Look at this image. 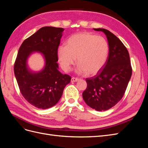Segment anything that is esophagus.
I'll list each match as a JSON object with an SVG mask.
<instances>
[{
    "instance_id": "34e87169",
    "label": "esophagus",
    "mask_w": 148,
    "mask_h": 148,
    "mask_svg": "<svg viewBox=\"0 0 148 148\" xmlns=\"http://www.w3.org/2000/svg\"><path fill=\"white\" fill-rule=\"evenodd\" d=\"M79 79L78 78H76V77H72L71 79V81L72 82H77L78 81Z\"/></svg>"
}]
</instances>
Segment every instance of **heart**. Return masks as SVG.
Wrapping results in <instances>:
<instances>
[{
  "instance_id": "heart-1",
  "label": "heart",
  "mask_w": 148,
  "mask_h": 148,
  "mask_svg": "<svg viewBox=\"0 0 148 148\" xmlns=\"http://www.w3.org/2000/svg\"><path fill=\"white\" fill-rule=\"evenodd\" d=\"M109 53L106 39L90 33H79L70 36L66 46H60L57 56L62 68L70 70L77 58L78 73L95 75L106 64Z\"/></svg>"
}]
</instances>
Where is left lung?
Returning a JSON list of instances; mask_svg holds the SVG:
<instances>
[{"label":"left lung","mask_w":148,"mask_h":148,"mask_svg":"<svg viewBox=\"0 0 148 148\" xmlns=\"http://www.w3.org/2000/svg\"><path fill=\"white\" fill-rule=\"evenodd\" d=\"M106 35L109 52L103 69L95 77L86 79L87 88L83 92L86 104L97 111L107 110L121 100L132 74L127 49L109 30L94 28Z\"/></svg>","instance_id":"left-lung-1"}]
</instances>
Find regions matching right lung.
Returning a JSON list of instances; mask_svg holds the SVG:
<instances>
[{
	"instance_id": "right-lung-1",
	"label": "right lung",
	"mask_w": 148,
	"mask_h": 148,
	"mask_svg": "<svg viewBox=\"0 0 148 148\" xmlns=\"http://www.w3.org/2000/svg\"><path fill=\"white\" fill-rule=\"evenodd\" d=\"M62 28L44 26L26 39L19 49L14 64V73L20 92L30 104L46 109L59 102L64 89L71 80L69 75L58 70L57 49L60 42ZM43 53L46 66L40 73L27 69L26 60L32 51Z\"/></svg>"
}]
</instances>
